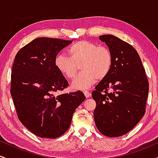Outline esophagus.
<instances>
[{
    "instance_id": "obj_1",
    "label": "esophagus",
    "mask_w": 158,
    "mask_h": 158,
    "mask_svg": "<svg viewBox=\"0 0 158 158\" xmlns=\"http://www.w3.org/2000/svg\"><path fill=\"white\" fill-rule=\"evenodd\" d=\"M84 94H85V97H86L87 98L90 97V96H91V94H90V92L88 91V90H85V91H84Z\"/></svg>"
}]
</instances>
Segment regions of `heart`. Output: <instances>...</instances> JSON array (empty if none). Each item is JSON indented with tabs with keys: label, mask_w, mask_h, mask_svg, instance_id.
I'll use <instances>...</instances> for the list:
<instances>
[{
	"label": "heart",
	"mask_w": 158,
	"mask_h": 158,
	"mask_svg": "<svg viewBox=\"0 0 158 158\" xmlns=\"http://www.w3.org/2000/svg\"><path fill=\"white\" fill-rule=\"evenodd\" d=\"M68 53L69 57L58 54L54 59V64L68 79L76 77L80 65L81 72L72 83L73 89H88L98 79L106 78L111 70L113 56L107 47L97 46L91 41L81 40L71 45Z\"/></svg>",
	"instance_id": "heart-1"
}]
</instances>
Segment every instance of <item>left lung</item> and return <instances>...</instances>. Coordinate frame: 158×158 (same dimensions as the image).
<instances>
[{"mask_svg":"<svg viewBox=\"0 0 158 158\" xmlns=\"http://www.w3.org/2000/svg\"><path fill=\"white\" fill-rule=\"evenodd\" d=\"M113 56L110 73L95 87L94 121L110 137L130 131L146 113L148 81L139 54L131 44L112 35L99 36Z\"/></svg>","mask_w":158,"mask_h":158,"instance_id":"1","label":"left lung"}]
</instances>
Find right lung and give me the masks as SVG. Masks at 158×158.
<instances>
[{
    "mask_svg": "<svg viewBox=\"0 0 158 158\" xmlns=\"http://www.w3.org/2000/svg\"><path fill=\"white\" fill-rule=\"evenodd\" d=\"M71 43L38 38L15 56L10 94L19 120L38 137L53 139L65 133L74 111L85 99L81 90L57 94L68 88V81L56 69L54 59Z\"/></svg>",
    "mask_w": 158,
    "mask_h": 158,
    "instance_id": "obj_1",
    "label": "right lung"
}]
</instances>
